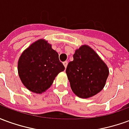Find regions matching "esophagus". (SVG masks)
Instances as JSON below:
<instances>
[{
	"label": "esophagus",
	"mask_w": 129,
	"mask_h": 129,
	"mask_svg": "<svg viewBox=\"0 0 129 129\" xmlns=\"http://www.w3.org/2000/svg\"><path fill=\"white\" fill-rule=\"evenodd\" d=\"M68 63V62L67 61H64L63 63V66H64V67L66 68V67H67Z\"/></svg>",
	"instance_id": "obj_1"
}]
</instances>
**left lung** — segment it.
<instances>
[{"instance_id": "left-lung-1", "label": "left lung", "mask_w": 129, "mask_h": 129, "mask_svg": "<svg viewBox=\"0 0 129 129\" xmlns=\"http://www.w3.org/2000/svg\"><path fill=\"white\" fill-rule=\"evenodd\" d=\"M73 92L80 98H89L104 88L109 70L99 55L87 45H81L73 54L66 70Z\"/></svg>"}]
</instances>
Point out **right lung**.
Instances as JSON below:
<instances>
[{"mask_svg":"<svg viewBox=\"0 0 129 129\" xmlns=\"http://www.w3.org/2000/svg\"><path fill=\"white\" fill-rule=\"evenodd\" d=\"M65 67L59 54L45 39L35 41L21 54L18 61V73L26 88L41 94L52 86Z\"/></svg>","mask_w":129,"mask_h":129,"instance_id":"add662e5","label":"right lung"}]
</instances>
